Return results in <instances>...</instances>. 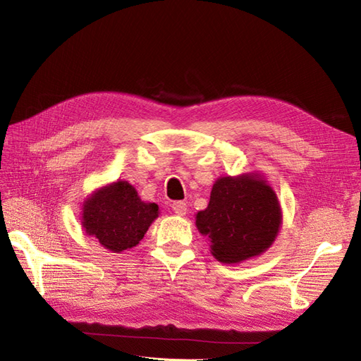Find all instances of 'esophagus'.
Segmentation results:
<instances>
[{
    "mask_svg": "<svg viewBox=\"0 0 361 361\" xmlns=\"http://www.w3.org/2000/svg\"><path fill=\"white\" fill-rule=\"evenodd\" d=\"M172 210L177 213L178 216H184L188 213V205H186V202H183V201H177V202H173L172 204Z\"/></svg>",
    "mask_w": 361,
    "mask_h": 361,
    "instance_id": "34e87169",
    "label": "esophagus"
}]
</instances>
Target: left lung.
Masks as SVG:
<instances>
[{
    "label": "left lung",
    "instance_id": "1",
    "mask_svg": "<svg viewBox=\"0 0 361 361\" xmlns=\"http://www.w3.org/2000/svg\"><path fill=\"white\" fill-rule=\"evenodd\" d=\"M210 242V252L226 264L242 263L271 248L280 233L283 212L275 190L260 172L214 181L205 210L195 218Z\"/></svg>",
    "mask_w": 361,
    "mask_h": 361
}]
</instances>
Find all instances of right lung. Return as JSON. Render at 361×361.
Here are the masks:
<instances>
[{
	"label": "right lung",
	"mask_w": 361,
	"mask_h": 361,
	"mask_svg": "<svg viewBox=\"0 0 361 361\" xmlns=\"http://www.w3.org/2000/svg\"><path fill=\"white\" fill-rule=\"evenodd\" d=\"M81 210L85 233L94 235L106 250L118 254L139 245L160 214L159 205L142 201L135 186L126 180L113 181L92 192Z\"/></svg>",
	"instance_id": "1"
}]
</instances>
